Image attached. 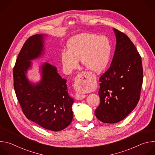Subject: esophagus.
<instances>
[{
    "label": "esophagus",
    "instance_id": "esophagus-1",
    "mask_svg": "<svg viewBox=\"0 0 155 155\" xmlns=\"http://www.w3.org/2000/svg\"><path fill=\"white\" fill-rule=\"evenodd\" d=\"M90 80V75L87 72H83L79 73L75 78L74 83V87L76 90L79 89V88L86 86ZM86 97L84 94H81L79 93H77L75 95V98L77 100H81Z\"/></svg>",
    "mask_w": 155,
    "mask_h": 155
}]
</instances>
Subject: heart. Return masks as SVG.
Masks as SVG:
<instances>
[{
  "mask_svg": "<svg viewBox=\"0 0 155 155\" xmlns=\"http://www.w3.org/2000/svg\"><path fill=\"white\" fill-rule=\"evenodd\" d=\"M68 51H63L61 58L65 71L76 69L79 59L85 68L93 72H101L107 65L111 44L108 38L89 33H82L71 38L68 42ZM83 92L84 89L80 90Z\"/></svg>",
  "mask_w": 155,
  "mask_h": 155,
  "instance_id": "b5f03b06",
  "label": "heart"
}]
</instances>
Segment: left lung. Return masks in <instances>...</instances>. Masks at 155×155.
<instances>
[{"mask_svg":"<svg viewBox=\"0 0 155 155\" xmlns=\"http://www.w3.org/2000/svg\"><path fill=\"white\" fill-rule=\"evenodd\" d=\"M116 48L109 69L99 78L100 104L97 118L105 123L124 119L136 107L143 82L141 57L134 43L123 32L114 28Z\"/></svg>","mask_w":155,"mask_h":155,"instance_id":"8db88e82","label":"left lung"}]
</instances>
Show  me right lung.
Returning a JSON list of instances; mask_svg holds the SVG:
<instances>
[{
    "label": "right lung",
    "instance_id": "obj_1",
    "mask_svg": "<svg viewBox=\"0 0 155 155\" xmlns=\"http://www.w3.org/2000/svg\"><path fill=\"white\" fill-rule=\"evenodd\" d=\"M44 35L30 37L22 47L13 68L14 89L23 112L27 118L41 127L59 131L72 122L74 99L68 93L67 80L57 69L45 62L40 67L41 78L33 83L26 75L32 67V60L44 51Z\"/></svg>",
    "mask_w": 155,
    "mask_h": 155
}]
</instances>
